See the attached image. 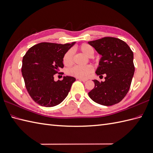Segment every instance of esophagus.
Wrapping results in <instances>:
<instances>
[{
    "mask_svg": "<svg viewBox=\"0 0 153 153\" xmlns=\"http://www.w3.org/2000/svg\"><path fill=\"white\" fill-rule=\"evenodd\" d=\"M77 79H79L80 81H83V82H85V81H87V79H81V78H77Z\"/></svg>",
    "mask_w": 153,
    "mask_h": 153,
    "instance_id": "obj_1",
    "label": "esophagus"
}]
</instances>
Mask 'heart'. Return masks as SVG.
Instances as JSON below:
<instances>
[{"label": "heart", "mask_w": 153, "mask_h": 153, "mask_svg": "<svg viewBox=\"0 0 153 153\" xmlns=\"http://www.w3.org/2000/svg\"><path fill=\"white\" fill-rule=\"evenodd\" d=\"M79 50L85 55L88 57H91L94 54V49L89 45L83 44L79 46ZM62 61L65 66H70L73 62V51L72 49H69L64 55ZM94 72V67L91 65L86 66H74L67 70V74L69 76L76 77L81 79H85L89 76Z\"/></svg>", "instance_id": "b5f03b06"}]
</instances>
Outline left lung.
Here are the masks:
<instances>
[{"instance_id":"8db88e82","label":"left lung","mask_w":153,"mask_h":153,"mask_svg":"<svg viewBox=\"0 0 153 153\" xmlns=\"http://www.w3.org/2000/svg\"><path fill=\"white\" fill-rule=\"evenodd\" d=\"M88 43L102 55L96 74L105 75V81L93 80L94 87L88 96L99 104H116L130 89L135 71L134 53L126 42L117 38L104 37Z\"/></svg>"}]
</instances>
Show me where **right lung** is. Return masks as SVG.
I'll list each match as a JSON object with an SVG mask.
<instances>
[{
  "mask_svg": "<svg viewBox=\"0 0 153 153\" xmlns=\"http://www.w3.org/2000/svg\"><path fill=\"white\" fill-rule=\"evenodd\" d=\"M75 44L42 42L31 47L23 58L21 72L28 94L38 104L53 107L68 95L76 78L64 76L54 81V75L64 67L62 58Z\"/></svg>",
  "mask_w": 153,
  "mask_h": 153,
  "instance_id": "right-lung-1",
  "label": "right lung"
}]
</instances>
